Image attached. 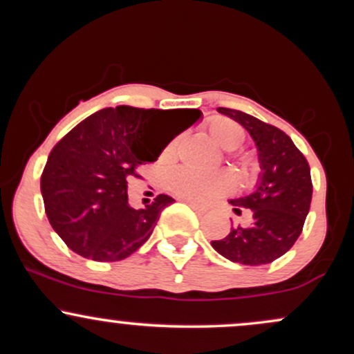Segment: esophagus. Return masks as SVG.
<instances>
[{
    "mask_svg": "<svg viewBox=\"0 0 354 354\" xmlns=\"http://www.w3.org/2000/svg\"><path fill=\"white\" fill-rule=\"evenodd\" d=\"M186 203H188V205L191 206V208H193L194 211H198V213H206V209L203 208V206H200V205H196V203H193V201H189V200H185Z\"/></svg>",
    "mask_w": 354,
    "mask_h": 354,
    "instance_id": "34e87169",
    "label": "esophagus"
}]
</instances>
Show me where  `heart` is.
<instances>
[{"label": "heart", "instance_id": "1", "mask_svg": "<svg viewBox=\"0 0 354 354\" xmlns=\"http://www.w3.org/2000/svg\"><path fill=\"white\" fill-rule=\"evenodd\" d=\"M211 140L225 151H233L245 141V129L236 121L230 118L218 116L208 124ZM178 140L169 141L165 148L163 156L171 158L176 151ZM253 173V165L250 161H243V174L250 176ZM168 186L178 196L186 198L189 201L208 203L214 198L228 194L233 189L234 181L230 173L201 174L191 169H174L168 176Z\"/></svg>", "mask_w": 354, "mask_h": 354}]
</instances>
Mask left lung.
Masks as SVG:
<instances>
[{
    "label": "left lung",
    "instance_id": "8db88e82",
    "mask_svg": "<svg viewBox=\"0 0 354 354\" xmlns=\"http://www.w3.org/2000/svg\"><path fill=\"white\" fill-rule=\"evenodd\" d=\"M253 138L259 173L253 193L230 200L234 213H248L250 221L231 228L228 236L211 241L219 254L248 266L268 265L295 245L311 205V173L303 153L276 126L238 109L218 108Z\"/></svg>",
    "mask_w": 354,
    "mask_h": 354
}]
</instances>
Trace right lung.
I'll use <instances>...</instances> for the list:
<instances>
[{
  "instance_id": "right-lung-1",
  "label": "right lung",
  "mask_w": 354,
  "mask_h": 354,
  "mask_svg": "<svg viewBox=\"0 0 354 354\" xmlns=\"http://www.w3.org/2000/svg\"><path fill=\"white\" fill-rule=\"evenodd\" d=\"M200 118V109L104 108L58 141L43 169L41 194L66 246L93 261H120L145 245L174 200L158 194L133 208L126 180Z\"/></svg>"
}]
</instances>
